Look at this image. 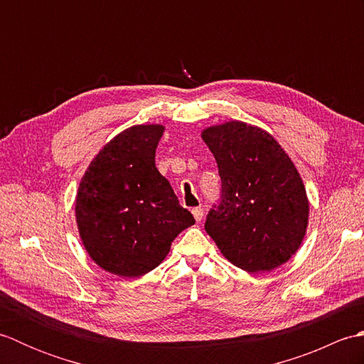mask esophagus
<instances>
[{"instance_id":"obj_1","label":"esophagus","mask_w":364,"mask_h":364,"mask_svg":"<svg viewBox=\"0 0 364 364\" xmlns=\"http://www.w3.org/2000/svg\"><path fill=\"white\" fill-rule=\"evenodd\" d=\"M192 214H194V218H196L197 222H202L203 220V210L200 206L194 208V210H192Z\"/></svg>"}]
</instances>
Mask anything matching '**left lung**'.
Returning <instances> with one entry per match:
<instances>
[{
    "label": "left lung",
    "instance_id": "left-lung-1",
    "mask_svg": "<svg viewBox=\"0 0 364 364\" xmlns=\"http://www.w3.org/2000/svg\"><path fill=\"white\" fill-rule=\"evenodd\" d=\"M219 167L220 202L205 230L230 262L247 272L284 264L304 241L306 191L296 166L267 131L227 122L202 133Z\"/></svg>",
    "mask_w": 364,
    "mask_h": 364
}]
</instances>
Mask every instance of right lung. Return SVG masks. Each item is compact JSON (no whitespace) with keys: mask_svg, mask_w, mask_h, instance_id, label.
<instances>
[{"mask_svg":"<svg viewBox=\"0 0 364 364\" xmlns=\"http://www.w3.org/2000/svg\"><path fill=\"white\" fill-rule=\"evenodd\" d=\"M161 125H134L107 142L76 194V223L90 258L114 275L133 278L158 267L173 239L196 219L178 202L154 153Z\"/></svg>","mask_w":364,"mask_h":364,"instance_id":"right-lung-1","label":"right lung"}]
</instances>
